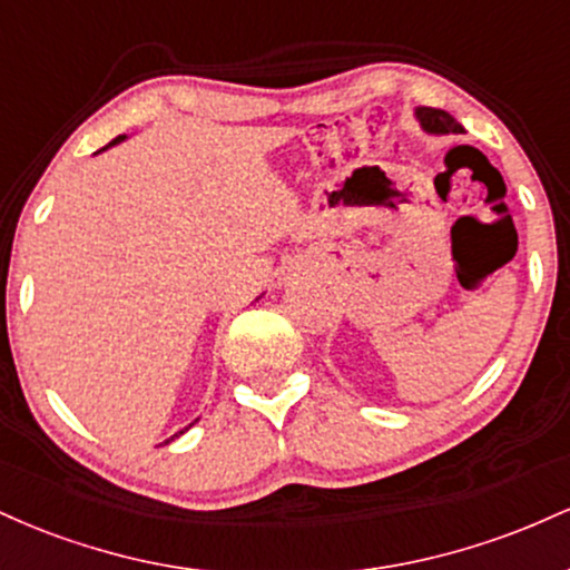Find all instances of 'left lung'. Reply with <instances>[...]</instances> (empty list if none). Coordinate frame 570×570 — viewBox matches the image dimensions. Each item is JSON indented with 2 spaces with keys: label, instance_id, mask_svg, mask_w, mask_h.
<instances>
[{
  "label": "left lung",
  "instance_id": "left-lung-1",
  "mask_svg": "<svg viewBox=\"0 0 570 570\" xmlns=\"http://www.w3.org/2000/svg\"><path fill=\"white\" fill-rule=\"evenodd\" d=\"M415 120L421 122V128L426 134L444 136V134H463V126L455 120L453 115L444 112V109L434 107H415Z\"/></svg>",
  "mask_w": 570,
  "mask_h": 570
}]
</instances>
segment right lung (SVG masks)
<instances>
[{
    "label": "right lung",
    "instance_id": "right-lung-1",
    "mask_svg": "<svg viewBox=\"0 0 570 570\" xmlns=\"http://www.w3.org/2000/svg\"><path fill=\"white\" fill-rule=\"evenodd\" d=\"M126 139H128V136H126V134H122V136H117V139H112V141H109V144H107V147H104V149L115 147V144H120V141H126ZM104 149H98V153H104ZM195 423H198V417H195V421H193V423H189V426H195ZM189 426H185V429H181V431H176V434L171 436V440H176V436H181V434H185V431H187ZM171 440H166V444H168V442H171Z\"/></svg>",
    "mask_w": 570,
    "mask_h": 570
}]
</instances>
